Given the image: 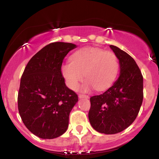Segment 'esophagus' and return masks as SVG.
I'll return each mask as SVG.
<instances>
[{
  "label": "esophagus",
  "instance_id": "1",
  "mask_svg": "<svg viewBox=\"0 0 159 159\" xmlns=\"http://www.w3.org/2000/svg\"><path fill=\"white\" fill-rule=\"evenodd\" d=\"M78 98H89V96L86 95V94H78Z\"/></svg>",
  "mask_w": 159,
  "mask_h": 159
}]
</instances>
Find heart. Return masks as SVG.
<instances>
[{"mask_svg": "<svg viewBox=\"0 0 159 159\" xmlns=\"http://www.w3.org/2000/svg\"><path fill=\"white\" fill-rule=\"evenodd\" d=\"M119 72V61L116 54L101 48L87 47L75 52L70 61L61 66V73L67 85L76 89L84 78V90L94 86L96 89L103 90L110 86L115 81Z\"/></svg>", "mask_w": 159, "mask_h": 159, "instance_id": "b5f03b06", "label": "heart"}]
</instances>
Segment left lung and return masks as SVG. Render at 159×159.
I'll return each mask as SVG.
<instances>
[{
    "instance_id": "8db88e82",
    "label": "left lung",
    "mask_w": 159,
    "mask_h": 159,
    "mask_svg": "<svg viewBox=\"0 0 159 159\" xmlns=\"http://www.w3.org/2000/svg\"><path fill=\"white\" fill-rule=\"evenodd\" d=\"M119 59L120 73L109 89L90 98L89 120L100 133L114 134L133 123L143 100V76L130 55L110 45Z\"/></svg>"
}]
</instances>
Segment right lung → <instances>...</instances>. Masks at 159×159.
I'll return each mask as SVG.
<instances>
[{
    "label": "right lung",
    "instance_id": "right-lung-1",
    "mask_svg": "<svg viewBox=\"0 0 159 159\" xmlns=\"http://www.w3.org/2000/svg\"><path fill=\"white\" fill-rule=\"evenodd\" d=\"M76 48L56 42L46 45L30 59L22 75L18 110L25 127L42 139L59 137L67 130L77 94L65 85L61 65Z\"/></svg>",
    "mask_w": 159,
    "mask_h": 159
}]
</instances>
